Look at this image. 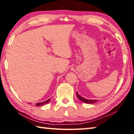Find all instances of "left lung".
<instances>
[{
    "label": "left lung",
    "mask_w": 134,
    "mask_h": 134,
    "mask_svg": "<svg viewBox=\"0 0 134 134\" xmlns=\"http://www.w3.org/2000/svg\"><path fill=\"white\" fill-rule=\"evenodd\" d=\"M77 96L78 97V98H79L80 101H81L82 102H84V103H86L87 104H93L98 101V100H97V99H88L84 98V97L80 96V95L78 94L77 92Z\"/></svg>",
    "instance_id": "left-lung-1"
}]
</instances>
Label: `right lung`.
Listing matches in <instances>:
<instances>
[{"mask_svg": "<svg viewBox=\"0 0 134 134\" xmlns=\"http://www.w3.org/2000/svg\"><path fill=\"white\" fill-rule=\"evenodd\" d=\"M50 101V99H48L47 100H46L44 102H42V103H36V105L37 106H42L43 105H44V104H47V103H49Z\"/></svg>", "mask_w": 134, "mask_h": 134, "instance_id": "right-lung-1", "label": "right lung"}]
</instances>
